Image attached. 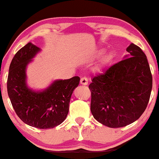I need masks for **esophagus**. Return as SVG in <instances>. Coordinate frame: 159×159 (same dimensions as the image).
Returning <instances> with one entry per match:
<instances>
[{
    "mask_svg": "<svg viewBox=\"0 0 159 159\" xmlns=\"http://www.w3.org/2000/svg\"><path fill=\"white\" fill-rule=\"evenodd\" d=\"M80 83H81L82 85H87V84H88V80H87V78L83 77V78H81Z\"/></svg>",
    "mask_w": 159,
    "mask_h": 159,
    "instance_id": "obj_1",
    "label": "esophagus"
}]
</instances>
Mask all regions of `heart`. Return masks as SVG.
Segmentation results:
<instances>
[{
  "label": "heart",
  "mask_w": 159,
  "mask_h": 159,
  "mask_svg": "<svg viewBox=\"0 0 159 159\" xmlns=\"http://www.w3.org/2000/svg\"><path fill=\"white\" fill-rule=\"evenodd\" d=\"M102 53H103V51H99V52H98V55H100V54H102ZM107 56L104 57L102 58V63H105V62L107 61Z\"/></svg>",
  "instance_id": "obj_1"
}]
</instances>
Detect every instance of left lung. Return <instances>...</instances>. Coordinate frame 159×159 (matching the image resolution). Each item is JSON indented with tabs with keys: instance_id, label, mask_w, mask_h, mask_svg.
Here are the masks:
<instances>
[{
	"instance_id": "1",
	"label": "left lung",
	"mask_w": 159,
	"mask_h": 159,
	"mask_svg": "<svg viewBox=\"0 0 159 159\" xmlns=\"http://www.w3.org/2000/svg\"><path fill=\"white\" fill-rule=\"evenodd\" d=\"M124 60L95 76L89 85L90 111L100 123L110 128L134 123L148 105L152 77L147 58L138 45L126 48Z\"/></svg>"
}]
</instances>
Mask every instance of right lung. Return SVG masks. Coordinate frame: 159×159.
<instances>
[{"mask_svg": "<svg viewBox=\"0 0 159 159\" xmlns=\"http://www.w3.org/2000/svg\"><path fill=\"white\" fill-rule=\"evenodd\" d=\"M40 52L39 47L28 43L12 58L7 78V92L16 114L25 123L47 129L60 125L69 112V102L80 78L57 80L44 90L34 91L26 82V69Z\"/></svg>", "mask_w": 159, "mask_h": 159, "instance_id": "right-lung-1", "label": "right lung"}]
</instances>
